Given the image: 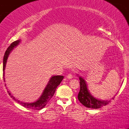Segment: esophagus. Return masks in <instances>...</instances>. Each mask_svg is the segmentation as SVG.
<instances>
[{
	"label": "esophagus",
	"mask_w": 129,
	"mask_h": 129,
	"mask_svg": "<svg viewBox=\"0 0 129 129\" xmlns=\"http://www.w3.org/2000/svg\"><path fill=\"white\" fill-rule=\"evenodd\" d=\"M72 78H73V76H72V74H69V75L67 76V78H68L69 79H72Z\"/></svg>",
	"instance_id": "1"
}]
</instances>
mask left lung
Returning <instances> with one entry per match:
<instances>
[{
    "mask_svg": "<svg viewBox=\"0 0 129 129\" xmlns=\"http://www.w3.org/2000/svg\"><path fill=\"white\" fill-rule=\"evenodd\" d=\"M80 80V90L78 93V100L82 104L86 107L91 109H100L106 106L110 103L109 100H100L93 97L90 94L89 90L87 88L86 82L81 76H79ZM114 96L113 100L114 99Z\"/></svg>",
    "mask_w": 129,
    "mask_h": 129,
    "instance_id": "left-lung-1",
    "label": "left lung"
}]
</instances>
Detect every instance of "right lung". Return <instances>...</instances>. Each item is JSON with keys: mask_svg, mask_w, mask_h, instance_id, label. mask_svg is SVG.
<instances>
[{"mask_svg": "<svg viewBox=\"0 0 129 129\" xmlns=\"http://www.w3.org/2000/svg\"><path fill=\"white\" fill-rule=\"evenodd\" d=\"M20 42V40H17V41H14L12 44H11L7 48V50H6L5 54L4 56V62H3V77H4V81H5V69L6 66V63H7V60L8 59V57L10 54V53H11V51L13 50V48L14 47H16L19 42ZM63 78V76H53L51 77L48 82H47V83L45 85L44 89L42 93H41V95L38 98V100H36L35 101L33 102H25V101H22L17 99H16L15 97H14L11 93H10V91H8V93L9 95L11 96V98L16 101L17 103L20 104V105L22 106H23L24 107L28 108V109H33V110H41L44 108L45 106L47 105V104L48 103V102L51 100V98L53 96L54 93H55L56 89L57 88V87L59 85L61 81H62ZM6 85V84H5Z\"/></svg>", "mask_w": 129, "mask_h": 129, "instance_id": "1", "label": "right lung"}]
</instances>
